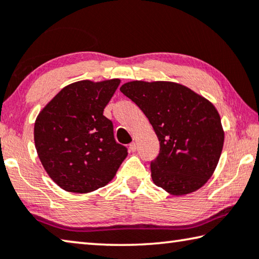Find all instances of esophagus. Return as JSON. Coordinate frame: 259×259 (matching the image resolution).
I'll list each match as a JSON object with an SVG mask.
<instances>
[{"instance_id": "obj_1", "label": "esophagus", "mask_w": 259, "mask_h": 259, "mask_svg": "<svg viewBox=\"0 0 259 259\" xmlns=\"http://www.w3.org/2000/svg\"><path fill=\"white\" fill-rule=\"evenodd\" d=\"M136 149H137V147H136V143H131V144H129V150L131 151V152H135V151H136Z\"/></svg>"}]
</instances>
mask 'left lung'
Returning <instances> with one entry per match:
<instances>
[{"label": "left lung", "instance_id": "1", "mask_svg": "<svg viewBox=\"0 0 259 259\" xmlns=\"http://www.w3.org/2000/svg\"><path fill=\"white\" fill-rule=\"evenodd\" d=\"M120 91L149 118L160 151L151 161L155 186L174 196L198 190L218 165L225 134L218 110L187 86L134 80Z\"/></svg>", "mask_w": 259, "mask_h": 259}]
</instances>
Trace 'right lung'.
<instances>
[{"instance_id":"1","label":"right lung","mask_w":259,"mask_h":259,"mask_svg":"<svg viewBox=\"0 0 259 259\" xmlns=\"http://www.w3.org/2000/svg\"><path fill=\"white\" fill-rule=\"evenodd\" d=\"M120 79L80 80L65 86L45 106L34 123L39 159L65 191L86 194L105 187L128 155L114 138L104 109Z\"/></svg>"}]
</instances>
